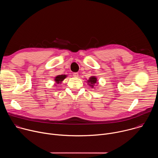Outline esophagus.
Returning a JSON list of instances; mask_svg holds the SVG:
<instances>
[{
  "instance_id": "obj_1",
  "label": "esophagus",
  "mask_w": 158,
  "mask_h": 158,
  "mask_svg": "<svg viewBox=\"0 0 158 158\" xmlns=\"http://www.w3.org/2000/svg\"><path fill=\"white\" fill-rule=\"evenodd\" d=\"M73 76H74V77H77L79 76V74H78L77 73H73Z\"/></svg>"
}]
</instances>
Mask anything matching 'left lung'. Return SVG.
Returning a JSON list of instances; mask_svg holds the SVG:
<instances>
[{
  "instance_id": "1",
  "label": "left lung",
  "mask_w": 158,
  "mask_h": 158,
  "mask_svg": "<svg viewBox=\"0 0 158 158\" xmlns=\"http://www.w3.org/2000/svg\"><path fill=\"white\" fill-rule=\"evenodd\" d=\"M87 82L92 87H93L94 84H96L97 82V79L94 76H92L91 77H90V79L87 81Z\"/></svg>"
}]
</instances>
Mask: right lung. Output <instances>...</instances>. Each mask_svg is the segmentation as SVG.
I'll return each mask as SVG.
<instances>
[{
    "mask_svg": "<svg viewBox=\"0 0 158 158\" xmlns=\"http://www.w3.org/2000/svg\"><path fill=\"white\" fill-rule=\"evenodd\" d=\"M65 77H66L65 75H59L55 78V81L57 82V84L60 83Z\"/></svg>",
    "mask_w": 158,
    "mask_h": 158,
    "instance_id": "add662e5",
    "label": "right lung"
}]
</instances>
